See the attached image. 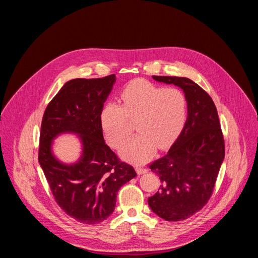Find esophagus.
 Listing matches in <instances>:
<instances>
[{
  "instance_id": "esophagus-1",
  "label": "esophagus",
  "mask_w": 258,
  "mask_h": 258,
  "mask_svg": "<svg viewBox=\"0 0 258 258\" xmlns=\"http://www.w3.org/2000/svg\"><path fill=\"white\" fill-rule=\"evenodd\" d=\"M137 173L138 174H144V173H147V169L146 168H143V167H137Z\"/></svg>"
}]
</instances>
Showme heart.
Segmentation results:
<instances>
[{"mask_svg":"<svg viewBox=\"0 0 258 258\" xmlns=\"http://www.w3.org/2000/svg\"><path fill=\"white\" fill-rule=\"evenodd\" d=\"M120 101L121 105L110 102L102 107L100 122L107 141L120 148L131 134L129 120H136L139 134L121 150L122 157L130 161L145 162L156 146L172 144L185 126L188 102L179 88L135 80L121 90Z\"/></svg>","mask_w":258,"mask_h":258,"instance_id":"1","label":"heart"}]
</instances>
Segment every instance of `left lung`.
<instances>
[{"label": "left lung", "mask_w": 258, "mask_h": 258, "mask_svg": "<svg viewBox=\"0 0 258 258\" xmlns=\"http://www.w3.org/2000/svg\"><path fill=\"white\" fill-rule=\"evenodd\" d=\"M153 79L183 89L188 115L169 152L150 165L161 185L148 198V206L163 220L183 221L200 211L212 196L225 157L224 137L213 100L199 85L186 77Z\"/></svg>", "instance_id": "left-lung-1"}]
</instances>
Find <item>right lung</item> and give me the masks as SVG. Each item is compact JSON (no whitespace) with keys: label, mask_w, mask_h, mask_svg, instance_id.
I'll return each mask as SVG.
<instances>
[{"label":"right lung","mask_w":258,"mask_h":258,"mask_svg":"<svg viewBox=\"0 0 258 258\" xmlns=\"http://www.w3.org/2000/svg\"><path fill=\"white\" fill-rule=\"evenodd\" d=\"M115 74L102 79H75L64 84L44 112L38 162L58 206L82 224L105 221L116 206L117 191L137 176L134 167L120 161L103 139L100 114L113 88ZM71 132L80 137L83 153L64 165L51 152L53 139Z\"/></svg>","instance_id":"obj_1"}]
</instances>
